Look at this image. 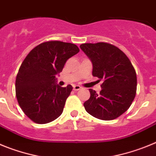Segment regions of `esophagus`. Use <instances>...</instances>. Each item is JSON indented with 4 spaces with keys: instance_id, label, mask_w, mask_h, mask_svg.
I'll list each match as a JSON object with an SVG mask.
<instances>
[{
    "instance_id": "34e87169",
    "label": "esophagus",
    "mask_w": 156,
    "mask_h": 156,
    "mask_svg": "<svg viewBox=\"0 0 156 156\" xmlns=\"http://www.w3.org/2000/svg\"><path fill=\"white\" fill-rule=\"evenodd\" d=\"M81 89V87L79 86V85H75L73 86V90H79Z\"/></svg>"
}]
</instances>
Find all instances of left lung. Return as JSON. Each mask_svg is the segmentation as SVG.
<instances>
[{
  "label": "left lung",
  "instance_id": "8db88e82",
  "mask_svg": "<svg viewBox=\"0 0 156 156\" xmlns=\"http://www.w3.org/2000/svg\"><path fill=\"white\" fill-rule=\"evenodd\" d=\"M80 48L91 61L92 75L103 80L100 94L89 89L90 97L83 103L85 109L97 119H116L129 108L136 95L137 75L133 65L111 44H83Z\"/></svg>",
  "mask_w": 156,
  "mask_h": 156
}]
</instances>
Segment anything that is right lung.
<instances>
[{"label":"right lung","instance_id":"add662e5","mask_svg":"<svg viewBox=\"0 0 156 156\" xmlns=\"http://www.w3.org/2000/svg\"><path fill=\"white\" fill-rule=\"evenodd\" d=\"M79 51L74 44L52 41L37 45L27 55L16 76V94L19 106L32 121L44 124L62 113L73 87L58 86L56 75Z\"/></svg>","mask_w":156,"mask_h":156}]
</instances>
